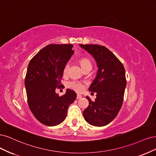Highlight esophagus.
I'll use <instances>...</instances> for the list:
<instances>
[{"label":"esophagus","instance_id":"34e87169","mask_svg":"<svg viewBox=\"0 0 156 156\" xmlns=\"http://www.w3.org/2000/svg\"><path fill=\"white\" fill-rule=\"evenodd\" d=\"M82 97V96L81 94H77V97H76V98H77V99H81Z\"/></svg>","mask_w":156,"mask_h":156}]
</instances>
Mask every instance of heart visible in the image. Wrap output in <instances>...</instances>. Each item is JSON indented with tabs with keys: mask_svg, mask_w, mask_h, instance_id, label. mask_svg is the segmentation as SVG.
I'll return each instance as SVG.
<instances>
[{
	"mask_svg": "<svg viewBox=\"0 0 156 156\" xmlns=\"http://www.w3.org/2000/svg\"><path fill=\"white\" fill-rule=\"evenodd\" d=\"M80 64H81V66H82V69L85 67H87V66H92L90 60L87 58H83V59H80ZM68 68H69V64H67L63 69L64 73H67ZM68 85L70 88L74 89V91H76L77 92H82L84 89L83 85L82 83H80V82H78V81H72V82L69 83Z\"/></svg>",
	"mask_w": 156,
	"mask_h": 156,
	"instance_id": "1",
	"label": "heart"
}]
</instances>
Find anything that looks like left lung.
<instances>
[{"label": "left lung", "mask_w": 156, "mask_h": 156, "mask_svg": "<svg viewBox=\"0 0 156 156\" xmlns=\"http://www.w3.org/2000/svg\"><path fill=\"white\" fill-rule=\"evenodd\" d=\"M91 54L97 62V76L89 91L97 93L93 102L89 97V106L83 115L85 120L94 126H104L117 117L122 105L126 80L122 63L104 46L98 44H80Z\"/></svg>", "instance_id": "obj_1"}]
</instances>
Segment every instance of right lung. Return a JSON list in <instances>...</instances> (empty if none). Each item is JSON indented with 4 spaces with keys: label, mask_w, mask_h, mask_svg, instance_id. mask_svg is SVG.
I'll list each match as a JSON object with an SVG mask.
<instances>
[{
    "label": "right lung",
    "mask_w": 156,
    "mask_h": 156,
    "mask_svg": "<svg viewBox=\"0 0 156 156\" xmlns=\"http://www.w3.org/2000/svg\"><path fill=\"white\" fill-rule=\"evenodd\" d=\"M73 47L72 44L47 45L28 65L24 85L29 108L36 119L48 126L62 123L76 98V93L69 89L61 97L55 91L62 85L63 69L74 52Z\"/></svg>",
    "instance_id": "right-lung-1"
}]
</instances>
